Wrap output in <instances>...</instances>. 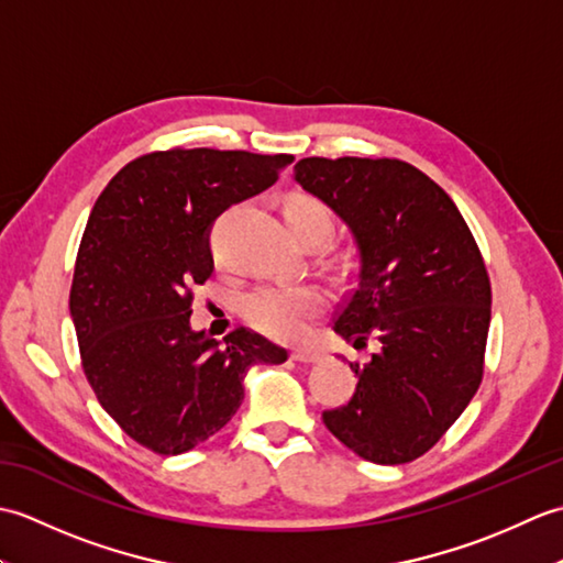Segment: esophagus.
Listing matches in <instances>:
<instances>
[{"instance_id":"1","label":"esophagus","mask_w":563,"mask_h":563,"mask_svg":"<svg viewBox=\"0 0 563 563\" xmlns=\"http://www.w3.org/2000/svg\"><path fill=\"white\" fill-rule=\"evenodd\" d=\"M290 357L295 363H317L319 361V353L317 351H305V349H297L290 353Z\"/></svg>"}]
</instances>
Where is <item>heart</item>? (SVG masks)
I'll use <instances>...</instances> for the list:
<instances>
[{
	"label": "heart",
	"instance_id": "obj_1",
	"mask_svg": "<svg viewBox=\"0 0 563 563\" xmlns=\"http://www.w3.org/2000/svg\"><path fill=\"white\" fill-rule=\"evenodd\" d=\"M283 218L290 234L307 227H324L329 232V208L314 196L292 194L283 202ZM329 295L317 285H261L242 297V317L249 327L275 341H300L312 329L314 319L324 312Z\"/></svg>",
	"mask_w": 563,
	"mask_h": 563
}]
</instances>
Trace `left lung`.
<instances>
[{
    "label": "left lung",
    "instance_id": "1",
    "mask_svg": "<svg viewBox=\"0 0 563 563\" xmlns=\"http://www.w3.org/2000/svg\"><path fill=\"white\" fill-rule=\"evenodd\" d=\"M295 181L353 234V288L333 331L382 343L369 363H351V401L321 418L363 460L413 462L482 385L492 280L479 244L452 198L409 162L307 157Z\"/></svg>",
    "mask_w": 563,
    "mask_h": 563
}]
</instances>
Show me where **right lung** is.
<instances>
[{"mask_svg":"<svg viewBox=\"0 0 563 563\" xmlns=\"http://www.w3.org/2000/svg\"><path fill=\"white\" fill-rule=\"evenodd\" d=\"M292 154L172 147L128 162L93 206L69 312L81 369L123 433L157 454L194 450L232 421L251 365L288 351L239 327L224 345L190 331L212 273L210 224L278 181Z\"/></svg>","mask_w":563,"mask_h":563,"instance_id":"obj_1","label":"right lung"}]
</instances>
